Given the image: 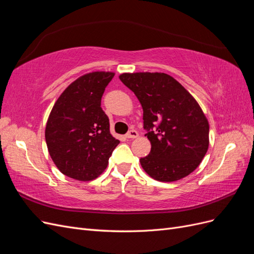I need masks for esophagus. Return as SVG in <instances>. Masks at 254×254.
I'll return each instance as SVG.
<instances>
[{
    "label": "esophagus",
    "mask_w": 254,
    "mask_h": 254,
    "mask_svg": "<svg viewBox=\"0 0 254 254\" xmlns=\"http://www.w3.org/2000/svg\"><path fill=\"white\" fill-rule=\"evenodd\" d=\"M137 135H139V133H137L136 130H130V131L126 134V137L127 139H135V137H137Z\"/></svg>",
    "instance_id": "esophagus-1"
}]
</instances>
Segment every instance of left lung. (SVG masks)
<instances>
[{"label":"left lung","mask_w":254,"mask_h":254,"mask_svg":"<svg viewBox=\"0 0 254 254\" xmlns=\"http://www.w3.org/2000/svg\"><path fill=\"white\" fill-rule=\"evenodd\" d=\"M122 82L143 108L151 149L140 159L143 170L161 182L193 173L209 148V122L190 92L165 73H123Z\"/></svg>","instance_id":"obj_1"}]
</instances>
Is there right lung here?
Wrapping results in <instances>:
<instances>
[{
  "label": "right lung",
  "instance_id": "obj_1",
  "mask_svg": "<svg viewBox=\"0 0 254 254\" xmlns=\"http://www.w3.org/2000/svg\"><path fill=\"white\" fill-rule=\"evenodd\" d=\"M113 76L104 71L80 76L61 93L49 115L45 141L50 156L61 173L75 180L96 179L120 143L101 107Z\"/></svg>",
  "mask_w": 254,
  "mask_h": 254
}]
</instances>
